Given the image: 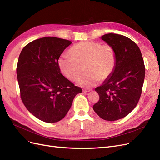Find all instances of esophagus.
Segmentation results:
<instances>
[{
    "label": "esophagus",
    "instance_id": "obj_1",
    "mask_svg": "<svg viewBox=\"0 0 160 160\" xmlns=\"http://www.w3.org/2000/svg\"><path fill=\"white\" fill-rule=\"evenodd\" d=\"M90 91H91V89H83V92H84V93L88 92H90Z\"/></svg>",
    "mask_w": 160,
    "mask_h": 160
}]
</instances>
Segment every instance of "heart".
<instances>
[{
    "instance_id": "1",
    "label": "heart",
    "mask_w": 160,
    "mask_h": 160,
    "mask_svg": "<svg viewBox=\"0 0 160 160\" xmlns=\"http://www.w3.org/2000/svg\"><path fill=\"white\" fill-rule=\"evenodd\" d=\"M68 54L61 55L58 65L63 74L72 81L76 80L83 71L85 72L76 84L89 88L98 82L111 76L116 68V57L113 48L100 42L83 41L75 44Z\"/></svg>"
}]
</instances>
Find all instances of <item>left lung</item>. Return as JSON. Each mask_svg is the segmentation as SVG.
<instances>
[{
  "label": "left lung",
  "instance_id": "left-lung-1",
  "mask_svg": "<svg viewBox=\"0 0 160 160\" xmlns=\"http://www.w3.org/2000/svg\"><path fill=\"white\" fill-rule=\"evenodd\" d=\"M101 39L113 48L116 64L111 76L95 88L100 98L93 109L102 119L115 121L126 116L137 106L145 68L140 48L131 39L112 33L102 36Z\"/></svg>",
  "mask_w": 160,
  "mask_h": 160
}]
</instances>
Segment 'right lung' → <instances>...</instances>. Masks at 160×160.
Here are the masks:
<instances>
[{
  "instance_id": "obj_1",
  "label": "right lung",
  "mask_w": 160,
  "mask_h": 160,
  "mask_svg": "<svg viewBox=\"0 0 160 160\" xmlns=\"http://www.w3.org/2000/svg\"><path fill=\"white\" fill-rule=\"evenodd\" d=\"M72 42L56 37L41 38L28 44L20 53L17 76L22 100L41 121L59 122L66 116L76 95V87L61 73L58 59Z\"/></svg>"
}]
</instances>
